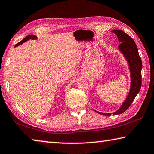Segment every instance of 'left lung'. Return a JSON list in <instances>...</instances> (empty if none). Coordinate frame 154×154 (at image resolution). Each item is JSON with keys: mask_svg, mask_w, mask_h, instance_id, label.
Wrapping results in <instances>:
<instances>
[{"mask_svg": "<svg viewBox=\"0 0 154 154\" xmlns=\"http://www.w3.org/2000/svg\"><path fill=\"white\" fill-rule=\"evenodd\" d=\"M112 32L116 34L118 41L120 43L118 46V50L126 60L131 78L130 88L127 98H125L120 108L113 113L114 115H118L124 113L130 107L136 96L140 92L141 86H142V62L140 57L138 50H137L136 43L129 35L120 30H112ZM94 111L102 115L111 116L112 114L111 113H102L96 110Z\"/></svg>", "mask_w": 154, "mask_h": 154, "instance_id": "obj_1", "label": "left lung"}]
</instances>
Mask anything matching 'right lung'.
<instances>
[{
	"label": "right lung",
	"instance_id": "obj_1",
	"mask_svg": "<svg viewBox=\"0 0 154 154\" xmlns=\"http://www.w3.org/2000/svg\"><path fill=\"white\" fill-rule=\"evenodd\" d=\"M36 38H37V36H35V35H29V36H27L26 37H25L23 40H21L20 42L17 43V45H15L14 47H17V46H18L21 45L22 44L24 43L25 42H26L27 40H30V39H36Z\"/></svg>",
	"mask_w": 154,
	"mask_h": 154
}]
</instances>
